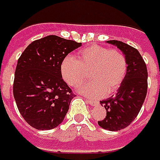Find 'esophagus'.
<instances>
[{"instance_id": "obj_1", "label": "esophagus", "mask_w": 160, "mask_h": 160, "mask_svg": "<svg viewBox=\"0 0 160 160\" xmlns=\"http://www.w3.org/2000/svg\"><path fill=\"white\" fill-rule=\"evenodd\" d=\"M84 100L86 101L87 102H89L90 104H92V105H95V104H97V101L93 100V99H91V98L85 97V98H84Z\"/></svg>"}]
</instances>
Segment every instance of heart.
<instances>
[{"instance_id":"1","label":"heart","mask_w":160,"mask_h":160,"mask_svg":"<svg viewBox=\"0 0 160 160\" xmlns=\"http://www.w3.org/2000/svg\"><path fill=\"white\" fill-rule=\"evenodd\" d=\"M128 69V60L122 50L97 44L82 48L76 58L66 57L60 64L62 78L72 87L82 84L88 72L92 80L81 85L80 92L95 97L116 92L124 83Z\"/></svg>"}]
</instances>
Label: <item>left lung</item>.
<instances>
[{
	"label": "left lung",
	"mask_w": 160,
	"mask_h": 160,
	"mask_svg": "<svg viewBox=\"0 0 160 160\" xmlns=\"http://www.w3.org/2000/svg\"><path fill=\"white\" fill-rule=\"evenodd\" d=\"M121 49L128 60V74L116 95L101 101L106 116L98 121L103 129L111 132L128 127L139 114L148 91V70L140 52L130 45L119 40H108Z\"/></svg>",
	"instance_id": "obj_1"
}]
</instances>
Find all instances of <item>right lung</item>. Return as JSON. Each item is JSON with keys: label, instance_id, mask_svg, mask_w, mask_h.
Masks as SVG:
<instances>
[{"label": "right lung", "instance_id": "add662e5", "mask_svg": "<svg viewBox=\"0 0 160 160\" xmlns=\"http://www.w3.org/2000/svg\"><path fill=\"white\" fill-rule=\"evenodd\" d=\"M81 43L56 35L31 42L18 59L13 95L23 119L37 130L58 126L75 94L64 81L60 64Z\"/></svg>", "mask_w": 160, "mask_h": 160}]
</instances>
